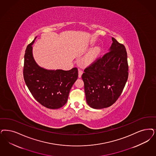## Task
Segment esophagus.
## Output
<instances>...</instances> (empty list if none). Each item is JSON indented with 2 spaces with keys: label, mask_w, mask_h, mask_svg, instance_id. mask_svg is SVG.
Here are the masks:
<instances>
[{
  "label": "esophagus",
  "mask_w": 156,
  "mask_h": 156,
  "mask_svg": "<svg viewBox=\"0 0 156 156\" xmlns=\"http://www.w3.org/2000/svg\"><path fill=\"white\" fill-rule=\"evenodd\" d=\"M82 74H83V71L82 70H80V69H79V70H78V76H79V78H81V76L82 75Z\"/></svg>",
  "instance_id": "esophagus-1"
}]
</instances>
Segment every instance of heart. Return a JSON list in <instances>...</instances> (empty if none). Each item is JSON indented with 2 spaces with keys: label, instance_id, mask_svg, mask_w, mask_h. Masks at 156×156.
<instances>
[{
  "label": "heart",
  "instance_id": "obj_1",
  "mask_svg": "<svg viewBox=\"0 0 156 156\" xmlns=\"http://www.w3.org/2000/svg\"><path fill=\"white\" fill-rule=\"evenodd\" d=\"M100 50L98 47H95L92 49L91 51L87 54L85 59V62L87 63H89L93 62L97 57V55L100 52Z\"/></svg>",
  "mask_w": 156,
  "mask_h": 156
}]
</instances>
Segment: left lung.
Returning <instances> with one entry per match:
<instances>
[{"instance_id":"obj_1","label":"left lung","mask_w":156,"mask_h":156,"mask_svg":"<svg viewBox=\"0 0 156 156\" xmlns=\"http://www.w3.org/2000/svg\"><path fill=\"white\" fill-rule=\"evenodd\" d=\"M112 40L109 51L87 66L82 75L86 101L94 109L109 107L116 102L128 79L126 48L115 38Z\"/></svg>"}]
</instances>
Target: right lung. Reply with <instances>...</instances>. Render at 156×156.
I'll use <instances>...</instances> for the list:
<instances>
[{"mask_svg": "<svg viewBox=\"0 0 156 156\" xmlns=\"http://www.w3.org/2000/svg\"><path fill=\"white\" fill-rule=\"evenodd\" d=\"M34 40L25 50L24 80L38 102L47 108L58 109L67 102L70 89L78 78V71L76 67L65 71L47 70L39 67L33 57L32 45Z\"/></svg>", "mask_w": 156, "mask_h": 156, "instance_id": "1", "label": "right lung"}]
</instances>
